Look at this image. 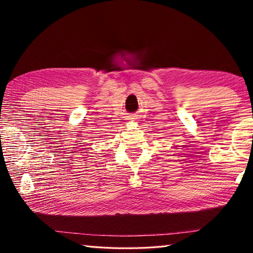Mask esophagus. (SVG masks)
Listing matches in <instances>:
<instances>
[{
    "label": "esophagus",
    "mask_w": 253,
    "mask_h": 253,
    "mask_svg": "<svg viewBox=\"0 0 253 253\" xmlns=\"http://www.w3.org/2000/svg\"><path fill=\"white\" fill-rule=\"evenodd\" d=\"M132 117H135V116H132ZM132 119H135V118H132Z\"/></svg>",
    "instance_id": "obj_1"
}]
</instances>
